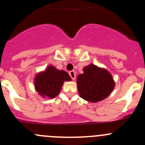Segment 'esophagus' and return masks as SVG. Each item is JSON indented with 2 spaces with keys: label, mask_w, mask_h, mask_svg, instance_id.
<instances>
[{
  "label": "esophagus",
  "mask_w": 145,
  "mask_h": 145,
  "mask_svg": "<svg viewBox=\"0 0 145 145\" xmlns=\"http://www.w3.org/2000/svg\"><path fill=\"white\" fill-rule=\"evenodd\" d=\"M69 76H71V78H72V80H75L76 78V72L74 71H69Z\"/></svg>",
  "instance_id": "obj_1"
}]
</instances>
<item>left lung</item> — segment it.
I'll use <instances>...</instances> for the list:
<instances>
[{
    "label": "left lung",
    "mask_w": 145,
    "mask_h": 145,
    "mask_svg": "<svg viewBox=\"0 0 145 145\" xmlns=\"http://www.w3.org/2000/svg\"><path fill=\"white\" fill-rule=\"evenodd\" d=\"M83 71V74L76 78L78 94L81 98L95 103L103 100L112 93L115 82L106 69L90 64Z\"/></svg>",
    "instance_id": "left-lung-1"
}]
</instances>
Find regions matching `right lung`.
<instances>
[{
  "label": "right lung",
  "instance_id": "1",
  "mask_svg": "<svg viewBox=\"0 0 145 145\" xmlns=\"http://www.w3.org/2000/svg\"><path fill=\"white\" fill-rule=\"evenodd\" d=\"M71 81V77L64 70H59L52 65L35 76L34 87L39 95L43 98L52 99L58 95L64 81Z\"/></svg>",
  "mask_w": 145,
  "mask_h": 145
}]
</instances>
